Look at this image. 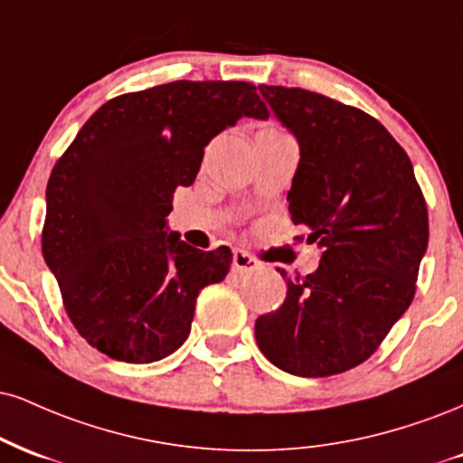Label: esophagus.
<instances>
[{"label": "esophagus", "mask_w": 463, "mask_h": 463, "mask_svg": "<svg viewBox=\"0 0 463 463\" xmlns=\"http://www.w3.org/2000/svg\"><path fill=\"white\" fill-rule=\"evenodd\" d=\"M259 260H256L252 254H248L246 250H235V252H232V269H235L237 274H250V271L259 269Z\"/></svg>", "instance_id": "1"}]
</instances>
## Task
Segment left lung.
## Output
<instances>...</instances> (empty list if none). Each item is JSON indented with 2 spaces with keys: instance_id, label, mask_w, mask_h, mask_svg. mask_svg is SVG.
<instances>
[{
  "instance_id": "left-lung-1",
  "label": "left lung",
  "mask_w": 463,
  "mask_h": 463,
  "mask_svg": "<svg viewBox=\"0 0 463 463\" xmlns=\"http://www.w3.org/2000/svg\"><path fill=\"white\" fill-rule=\"evenodd\" d=\"M298 137L291 222L323 250L285 304L256 319V345L278 369L327 377L373 355L410 308L427 252V204L411 161L382 122L304 88L259 86Z\"/></svg>"
}]
</instances>
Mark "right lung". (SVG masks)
Wrapping results in <instances>:
<instances>
[{
    "mask_svg": "<svg viewBox=\"0 0 463 463\" xmlns=\"http://www.w3.org/2000/svg\"><path fill=\"white\" fill-rule=\"evenodd\" d=\"M248 81H170L120 94L88 118L47 183L43 256L66 315L109 358L148 364L185 343L196 298L231 269L168 232L178 185L239 118H269Z\"/></svg>",
    "mask_w": 463,
    "mask_h": 463,
    "instance_id": "right-lung-1",
    "label": "right lung"
}]
</instances>
